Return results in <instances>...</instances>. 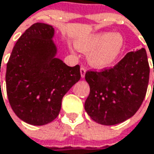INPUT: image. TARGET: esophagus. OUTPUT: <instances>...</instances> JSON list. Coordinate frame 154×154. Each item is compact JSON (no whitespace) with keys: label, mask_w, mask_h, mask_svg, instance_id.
I'll list each match as a JSON object with an SVG mask.
<instances>
[{"label":"esophagus","mask_w":154,"mask_h":154,"mask_svg":"<svg viewBox=\"0 0 154 154\" xmlns=\"http://www.w3.org/2000/svg\"><path fill=\"white\" fill-rule=\"evenodd\" d=\"M86 72H87V68L84 67V66H81L80 68V74H81V78H85V75H86Z\"/></svg>","instance_id":"34e87169"}]
</instances>
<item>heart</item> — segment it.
Returning <instances> with one entry per match:
<instances>
[{"label":"heart","mask_w":154,"mask_h":154,"mask_svg":"<svg viewBox=\"0 0 154 154\" xmlns=\"http://www.w3.org/2000/svg\"><path fill=\"white\" fill-rule=\"evenodd\" d=\"M124 43L122 35L102 32L93 34L79 41L76 47L83 52H90L88 62L92 66L105 68L116 60L124 48Z\"/></svg>","instance_id":"obj_1"}]
</instances>
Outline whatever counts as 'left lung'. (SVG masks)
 Returning <instances> with one entry per match:
<instances>
[{
	"label": "left lung",
	"mask_w": 154,
	"mask_h": 154,
	"mask_svg": "<svg viewBox=\"0 0 154 154\" xmlns=\"http://www.w3.org/2000/svg\"><path fill=\"white\" fill-rule=\"evenodd\" d=\"M150 66L144 48L128 52L114 67L89 70L85 79L90 93L85 103L88 116L104 125L132 117L145 97Z\"/></svg>",
	"instance_id": "1"
}]
</instances>
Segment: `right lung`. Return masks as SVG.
<instances>
[{
    "label": "right lung",
    "instance_id": "obj_1",
    "mask_svg": "<svg viewBox=\"0 0 154 154\" xmlns=\"http://www.w3.org/2000/svg\"><path fill=\"white\" fill-rule=\"evenodd\" d=\"M54 28L37 22L17 40L6 69V90L16 116L32 125L56 119L66 93L81 78L80 66L56 57Z\"/></svg>",
    "mask_w": 154,
    "mask_h": 154
}]
</instances>
